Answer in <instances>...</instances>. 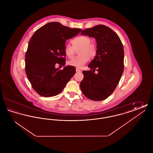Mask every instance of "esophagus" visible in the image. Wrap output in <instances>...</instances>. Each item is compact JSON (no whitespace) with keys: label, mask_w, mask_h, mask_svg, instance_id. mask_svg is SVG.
Listing matches in <instances>:
<instances>
[{"label":"esophagus","mask_w":153,"mask_h":153,"mask_svg":"<svg viewBox=\"0 0 153 153\" xmlns=\"http://www.w3.org/2000/svg\"><path fill=\"white\" fill-rule=\"evenodd\" d=\"M76 72H81V70L79 69H78V68H76Z\"/></svg>","instance_id":"34e87169"}]
</instances>
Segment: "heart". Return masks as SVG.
Masks as SVG:
<instances>
[{"instance_id": "obj_1", "label": "heart", "mask_w": 153, "mask_h": 153, "mask_svg": "<svg viewBox=\"0 0 153 153\" xmlns=\"http://www.w3.org/2000/svg\"><path fill=\"white\" fill-rule=\"evenodd\" d=\"M72 45L66 44L64 51L66 56L72 58L75 53V49L81 48L79 50V56L68 62L69 65L80 68L84 65L89 58H94L97 53V48L95 44L91 43L92 39L88 36H79L73 38L71 41Z\"/></svg>"}]
</instances>
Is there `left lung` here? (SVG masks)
<instances>
[{"mask_svg": "<svg viewBox=\"0 0 153 153\" xmlns=\"http://www.w3.org/2000/svg\"><path fill=\"white\" fill-rule=\"evenodd\" d=\"M81 34L95 38L97 49L88 66L91 69L82 71L81 90L89 99L105 100L115 91L123 72V44L115 32L102 25L84 30Z\"/></svg>", "mask_w": 153, "mask_h": 153, "instance_id": "obj_1", "label": "left lung"}]
</instances>
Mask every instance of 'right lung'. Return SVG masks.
<instances>
[{
  "label": "right lung",
  "instance_id": "right-lung-1",
  "mask_svg": "<svg viewBox=\"0 0 153 153\" xmlns=\"http://www.w3.org/2000/svg\"><path fill=\"white\" fill-rule=\"evenodd\" d=\"M81 31L59 22H50L37 30L30 38L25 55V72L39 95L46 97L58 95L76 73L72 66L59 70L55 65H65L66 40Z\"/></svg>",
  "mask_w": 153,
  "mask_h": 153
}]
</instances>
